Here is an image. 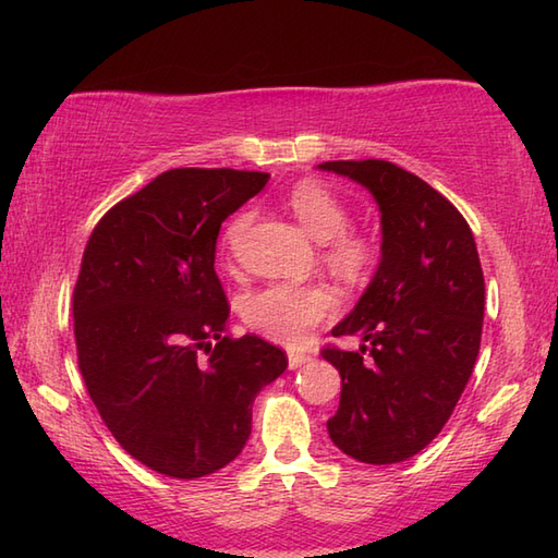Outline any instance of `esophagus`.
<instances>
[{
  "instance_id": "1",
  "label": "esophagus",
  "mask_w": 558,
  "mask_h": 558,
  "mask_svg": "<svg viewBox=\"0 0 558 558\" xmlns=\"http://www.w3.org/2000/svg\"><path fill=\"white\" fill-rule=\"evenodd\" d=\"M306 362H312V354H306V352H288L290 369H300V366L306 364Z\"/></svg>"
}]
</instances>
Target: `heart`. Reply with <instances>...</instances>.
Returning a JSON list of instances; mask_svg holds the SVG:
<instances>
[{"label":"heart","instance_id":"b5f03b06","mask_svg":"<svg viewBox=\"0 0 558 558\" xmlns=\"http://www.w3.org/2000/svg\"><path fill=\"white\" fill-rule=\"evenodd\" d=\"M292 216L316 242H324L328 266L350 280L362 278L376 264V242L369 234L350 230V208L333 189L322 182H300L288 194ZM248 225V213L234 216L222 232L225 254H232ZM336 312V294L326 286L272 282L242 300V318L256 333L278 342H298L312 336Z\"/></svg>","mask_w":558,"mask_h":558}]
</instances>
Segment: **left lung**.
<instances>
[{
	"mask_svg": "<svg viewBox=\"0 0 558 558\" xmlns=\"http://www.w3.org/2000/svg\"><path fill=\"white\" fill-rule=\"evenodd\" d=\"M322 170L366 186L381 210V264L348 318L357 352L326 345L340 372L328 434L342 453L390 465L444 429L475 369L484 276L468 220L434 186L388 160H328Z\"/></svg>",
	"mask_w": 558,
	"mask_h": 558,
	"instance_id": "left-lung-1",
	"label": "left lung"
}]
</instances>
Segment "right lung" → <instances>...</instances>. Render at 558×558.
Returning a JSON list of instances; mask_svg holds the SVG:
<instances>
[{
    "label": "right lung",
    "instance_id": "obj_1",
    "mask_svg": "<svg viewBox=\"0 0 558 558\" xmlns=\"http://www.w3.org/2000/svg\"><path fill=\"white\" fill-rule=\"evenodd\" d=\"M268 172L177 168L114 204L90 232L74 288L78 369L129 456L177 480L228 465L252 405L288 369L258 336L230 338L216 272L222 220Z\"/></svg>",
    "mask_w": 558,
    "mask_h": 558
}]
</instances>
